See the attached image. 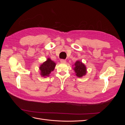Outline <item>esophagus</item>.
<instances>
[{"instance_id": "1", "label": "esophagus", "mask_w": 125, "mask_h": 125, "mask_svg": "<svg viewBox=\"0 0 125 125\" xmlns=\"http://www.w3.org/2000/svg\"><path fill=\"white\" fill-rule=\"evenodd\" d=\"M60 62H61L62 63H66V60L65 59H61L60 60Z\"/></svg>"}]
</instances>
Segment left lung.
Segmentation results:
<instances>
[{
	"mask_svg": "<svg viewBox=\"0 0 125 125\" xmlns=\"http://www.w3.org/2000/svg\"><path fill=\"white\" fill-rule=\"evenodd\" d=\"M74 70L76 73L77 77L80 78L86 74V67L83 63L79 61H77L74 63Z\"/></svg>",
	"mask_w": 125,
	"mask_h": 125,
	"instance_id": "1",
	"label": "left lung"
}]
</instances>
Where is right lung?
<instances>
[{
  "label": "right lung",
  "instance_id": "1",
  "mask_svg": "<svg viewBox=\"0 0 125 125\" xmlns=\"http://www.w3.org/2000/svg\"><path fill=\"white\" fill-rule=\"evenodd\" d=\"M55 66L56 63L50 58H48L46 61L42 64L40 67L42 76L44 77L48 76L51 72L54 70Z\"/></svg>",
  "mask_w": 125,
  "mask_h": 125
}]
</instances>
